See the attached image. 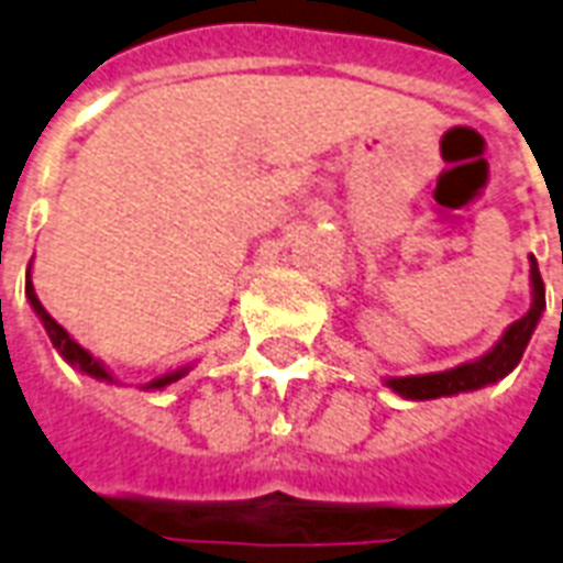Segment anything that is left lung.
Returning a JSON list of instances; mask_svg holds the SVG:
<instances>
[{"instance_id": "obj_1", "label": "left lung", "mask_w": 563, "mask_h": 563, "mask_svg": "<svg viewBox=\"0 0 563 563\" xmlns=\"http://www.w3.org/2000/svg\"><path fill=\"white\" fill-rule=\"evenodd\" d=\"M531 287H534V302H531V308L522 313L520 320L514 322L511 329L505 331L503 341L496 343L485 358L473 361V364H461V367L446 369V373H431V376L390 378L387 385L394 387L396 394H402L405 399H438V396H452L461 394V390H476V387L494 385L496 378L508 376L520 364L522 352H526V346L531 341V331H534L540 313L547 308L543 278H540L538 261L534 258H531Z\"/></svg>"}]
</instances>
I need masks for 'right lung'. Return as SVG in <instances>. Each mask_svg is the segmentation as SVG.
I'll return each instance as SVG.
<instances>
[{
  "label": "right lung",
  "mask_w": 563,
  "mask_h": 563,
  "mask_svg": "<svg viewBox=\"0 0 563 563\" xmlns=\"http://www.w3.org/2000/svg\"><path fill=\"white\" fill-rule=\"evenodd\" d=\"M25 296H29V302H32V308L37 311V317L43 320V325H46V334H49V341L52 346L64 355V358L69 361V364H76L81 373H87V376H93V378H111L108 373H104V367L99 364V361L90 355V352H85L81 346H78L73 338H69L67 331H64V325H58V322L52 320L49 313H46V308L41 305V299H37V294H34V287H32V278L25 282ZM176 378H181V373H169V376H161L152 382V387H164L169 385V382H176Z\"/></svg>",
  "instance_id": "obj_1"
}]
</instances>
